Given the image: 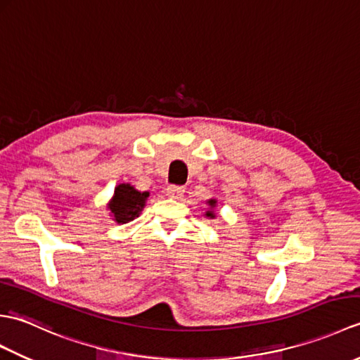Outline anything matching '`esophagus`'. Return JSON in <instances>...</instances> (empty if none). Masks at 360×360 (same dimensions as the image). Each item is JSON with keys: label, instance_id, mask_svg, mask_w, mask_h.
Returning a JSON list of instances; mask_svg holds the SVG:
<instances>
[{"label": "esophagus", "instance_id": "esophagus-1", "mask_svg": "<svg viewBox=\"0 0 360 360\" xmlns=\"http://www.w3.org/2000/svg\"><path fill=\"white\" fill-rule=\"evenodd\" d=\"M184 192H186L184 187H181V186H168L165 190L167 196L173 198V200H181V198L184 196Z\"/></svg>", "mask_w": 360, "mask_h": 360}]
</instances>
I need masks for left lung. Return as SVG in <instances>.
<instances>
[{"mask_svg": "<svg viewBox=\"0 0 360 360\" xmlns=\"http://www.w3.org/2000/svg\"><path fill=\"white\" fill-rule=\"evenodd\" d=\"M215 204H217V201H215V200H210V201H209V205H210V207H215ZM205 215L210 217V218L215 217V215H213V212H207V213H205Z\"/></svg>", "mask_w": 360, "mask_h": 360, "instance_id": "obj_1", "label": "left lung"}]
</instances>
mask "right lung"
I'll return each instance as SVG.
<instances>
[{
	"label": "right lung",
	"mask_w": 360,
	"mask_h": 360,
	"mask_svg": "<svg viewBox=\"0 0 360 360\" xmlns=\"http://www.w3.org/2000/svg\"><path fill=\"white\" fill-rule=\"evenodd\" d=\"M148 198V192H137L129 184H120L114 190V198L110 204V210L117 223H128V221L139 217L141 210L145 205V200Z\"/></svg>",
	"instance_id": "right-lung-1"
}]
</instances>
